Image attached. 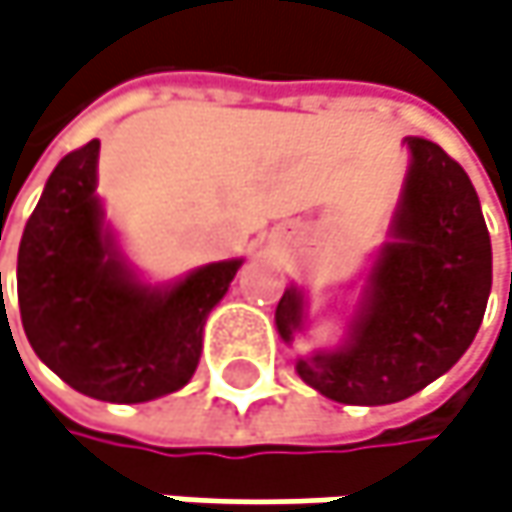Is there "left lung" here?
<instances>
[{
	"label": "left lung",
	"mask_w": 512,
	"mask_h": 512,
	"mask_svg": "<svg viewBox=\"0 0 512 512\" xmlns=\"http://www.w3.org/2000/svg\"><path fill=\"white\" fill-rule=\"evenodd\" d=\"M410 167L362 300L342 345L297 359L306 386L339 404H398L442 377L475 342L489 288L492 244L466 170L439 144L404 138ZM291 345L306 324L297 286L277 303Z\"/></svg>",
	"instance_id": "1"
}]
</instances>
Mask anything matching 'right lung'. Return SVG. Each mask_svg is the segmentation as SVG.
<instances>
[{
    "instance_id": "add662e5",
    "label": "right lung",
    "mask_w": 512,
    "mask_h": 512,
    "mask_svg": "<svg viewBox=\"0 0 512 512\" xmlns=\"http://www.w3.org/2000/svg\"><path fill=\"white\" fill-rule=\"evenodd\" d=\"M99 141L67 153L23 229L17 297L26 339L67 386L108 404H144L197 371L203 324L241 259L212 262L170 286L126 265L96 194Z\"/></svg>"
}]
</instances>
